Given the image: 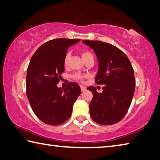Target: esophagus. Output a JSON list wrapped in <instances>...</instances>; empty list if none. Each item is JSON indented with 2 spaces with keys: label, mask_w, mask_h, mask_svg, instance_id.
I'll use <instances>...</instances> for the list:
<instances>
[{
  "label": "esophagus",
  "mask_w": 160,
  "mask_h": 160,
  "mask_svg": "<svg viewBox=\"0 0 160 160\" xmlns=\"http://www.w3.org/2000/svg\"><path fill=\"white\" fill-rule=\"evenodd\" d=\"M80 87H81V90H82V92H83V91H86V88L84 86H83V85H80Z\"/></svg>",
  "instance_id": "esophagus-1"
}]
</instances>
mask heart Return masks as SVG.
Listing matches in <instances>:
<instances>
[{
	"instance_id": "obj_1",
	"label": "heart",
	"mask_w": 160,
	"mask_h": 160,
	"mask_svg": "<svg viewBox=\"0 0 160 160\" xmlns=\"http://www.w3.org/2000/svg\"><path fill=\"white\" fill-rule=\"evenodd\" d=\"M82 58H83V60H84V59H86V58L89 57V56L92 55V54H91V52H89L88 51H86V50H83V51H82ZM69 58V53H67V54L65 55V57H64V63L65 64H67V62H68ZM74 77L77 78V79H78V80H82V78H83L82 76L80 75V74H76L74 76Z\"/></svg>"
}]
</instances>
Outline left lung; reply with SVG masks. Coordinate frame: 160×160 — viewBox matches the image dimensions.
I'll return each instance as SVG.
<instances>
[{
  "mask_svg": "<svg viewBox=\"0 0 160 160\" xmlns=\"http://www.w3.org/2000/svg\"><path fill=\"white\" fill-rule=\"evenodd\" d=\"M82 42L97 56L96 82L105 85L101 93L94 86L87 88L93 95L89 105L91 118L99 124H116L126 115L134 94L136 82L132 65L125 53L113 45L98 41Z\"/></svg>",
  "mask_w": 160,
  "mask_h": 160,
  "instance_id": "left-lung-1",
  "label": "left lung"
}]
</instances>
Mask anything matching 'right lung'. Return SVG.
I'll return each instance as SVG.
<instances>
[{"label":"right lung","mask_w":160,"mask_h":160,"mask_svg":"<svg viewBox=\"0 0 160 160\" xmlns=\"http://www.w3.org/2000/svg\"><path fill=\"white\" fill-rule=\"evenodd\" d=\"M79 41L53 39L39 47L31 58L26 78L27 96L33 112L47 124L56 126L65 122L82 93L74 82L69 83L65 88L57 86L64 71L67 49Z\"/></svg>","instance_id":"1"}]
</instances>
